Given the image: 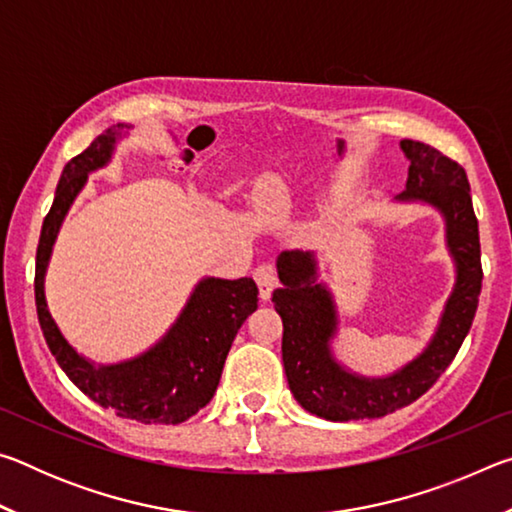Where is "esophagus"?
Segmentation results:
<instances>
[{
    "instance_id": "esophagus-1",
    "label": "esophagus",
    "mask_w": 512,
    "mask_h": 512,
    "mask_svg": "<svg viewBox=\"0 0 512 512\" xmlns=\"http://www.w3.org/2000/svg\"><path fill=\"white\" fill-rule=\"evenodd\" d=\"M253 277H255L257 287H259V298H262L264 302L271 300L273 289L277 287V275H275V271H273V266H268V264L257 266Z\"/></svg>"
}]
</instances>
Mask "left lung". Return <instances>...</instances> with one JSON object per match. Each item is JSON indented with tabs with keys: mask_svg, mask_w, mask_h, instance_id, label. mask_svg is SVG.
Instances as JSON below:
<instances>
[{
	"mask_svg": "<svg viewBox=\"0 0 512 512\" xmlns=\"http://www.w3.org/2000/svg\"><path fill=\"white\" fill-rule=\"evenodd\" d=\"M409 160L400 203H427L443 214L456 282L443 316L418 357L386 377H363L341 366L332 352L339 311L332 291L318 280L314 253L284 250L277 257L282 287L273 291L282 318V361L293 397L302 409L332 422L381 418L418 400L454 361L479 307L481 244L465 169L429 144L402 140Z\"/></svg>",
	"mask_w": 512,
	"mask_h": 512,
	"instance_id": "1",
	"label": "left lung"
}]
</instances>
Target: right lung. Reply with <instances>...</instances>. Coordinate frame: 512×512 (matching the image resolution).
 <instances>
[{"instance_id":"right-lung-1","label":"right lung","mask_w":512,"mask_h":512,"mask_svg":"<svg viewBox=\"0 0 512 512\" xmlns=\"http://www.w3.org/2000/svg\"><path fill=\"white\" fill-rule=\"evenodd\" d=\"M128 131L131 126H110L88 149L65 164L38 241L36 309L42 334L58 366L92 402L112 409L119 418L144 424H178L192 418L214 397L230 345L244 320L257 309L259 291L253 277H203L176 323L153 348L110 366L88 361L67 343L49 314L45 298V273L60 225L88 183V173L106 167L117 142Z\"/></svg>"}]
</instances>
